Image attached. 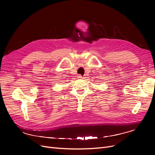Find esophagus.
Segmentation results:
<instances>
[{"mask_svg":"<svg viewBox=\"0 0 155 155\" xmlns=\"http://www.w3.org/2000/svg\"><path fill=\"white\" fill-rule=\"evenodd\" d=\"M77 77H78V79H82L83 78V76H81V75H80V74H79Z\"/></svg>","mask_w":155,"mask_h":155,"instance_id":"1","label":"esophagus"}]
</instances>
